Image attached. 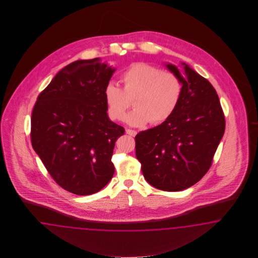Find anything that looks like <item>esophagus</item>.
<instances>
[{
	"label": "esophagus",
	"instance_id": "34e87169",
	"mask_svg": "<svg viewBox=\"0 0 258 258\" xmlns=\"http://www.w3.org/2000/svg\"><path fill=\"white\" fill-rule=\"evenodd\" d=\"M125 133H126V134L131 135V136H133V137L137 134V132H135V131H133V130H130V128H126V130H125Z\"/></svg>",
	"mask_w": 258,
	"mask_h": 258
}]
</instances>
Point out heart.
Segmentation results:
<instances>
[{
  "instance_id": "heart-1",
  "label": "heart",
  "mask_w": 258,
  "mask_h": 258,
  "mask_svg": "<svg viewBox=\"0 0 258 258\" xmlns=\"http://www.w3.org/2000/svg\"><path fill=\"white\" fill-rule=\"evenodd\" d=\"M123 89L109 82L104 89V100L111 120H121L134 99L135 109L126 114L128 125L143 126L163 124L180 105L183 86L171 72L149 63H133L120 77Z\"/></svg>"
}]
</instances>
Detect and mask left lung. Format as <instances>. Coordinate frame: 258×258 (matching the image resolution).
<instances>
[{
    "mask_svg": "<svg viewBox=\"0 0 258 258\" xmlns=\"http://www.w3.org/2000/svg\"><path fill=\"white\" fill-rule=\"evenodd\" d=\"M180 78L183 92L174 114L135 136L136 158L145 179L160 190L175 192L194 185L209 170L225 132V116L211 83L187 64Z\"/></svg>",
    "mask_w": 258,
    "mask_h": 258,
    "instance_id": "obj_1",
    "label": "left lung"
}]
</instances>
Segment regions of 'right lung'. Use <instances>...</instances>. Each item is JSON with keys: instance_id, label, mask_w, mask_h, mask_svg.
<instances>
[{"instance_id": "obj_1", "label": "right lung", "mask_w": 258, "mask_h": 258, "mask_svg": "<svg viewBox=\"0 0 258 258\" xmlns=\"http://www.w3.org/2000/svg\"><path fill=\"white\" fill-rule=\"evenodd\" d=\"M114 69L100 58L78 60L59 71L39 94L31 116V143L55 182L92 195L114 174L115 142L125 128L108 117L104 89Z\"/></svg>"}]
</instances>
